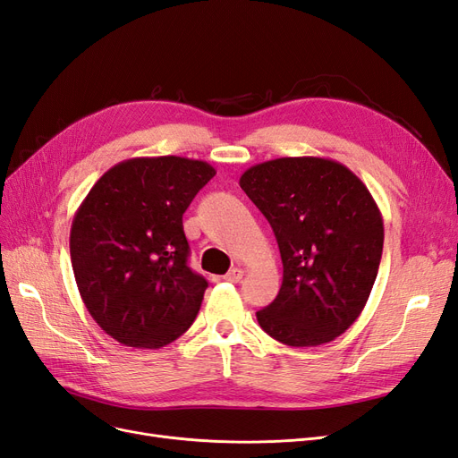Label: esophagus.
<instances>
[{
    "mask_svg": "<svg viewBox=\"0 0 458 458\" xmlns=\"http://www.w3.org/2000/svg\"><path fill=\"white\" fill-rule=\"evenodd\" d=\"M242 276H244V271H242L241 267H233V269L224 276V279L229 281V283H239V281L242 279Z\"/></svg>",
    "mask_w": 458,
    "mask_h": 458,
    "instance_id": "esophagus-1",
    "label": "esophagus"
}]
</instances>
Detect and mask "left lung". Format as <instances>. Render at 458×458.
I'll return each instance as SVG.
<instances>
[{
	"label": "left lung",
	"instance_id": "obj_1",
	"mask_svg": "<svg viewBox=\"0 0 458 458\" xmlns=\"http://www.w3.org/2000/svg\"><path fill=\"white\" fill-rule=\"evenodd\" d=\"M239 183L269 221L283 259L281 290L256 313L259 327L293 348L338 338L361 315L382 258V214L367 185L318 157L256 164Z\"/></svg>",
	"mask_w": 458,
	"mask_h": 458
}]
</instances>
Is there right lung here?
I'll return each instance as SVG.
<instances>
[{"mask_svg":"<svg viewBox=\"0 0 458 458\" xmlns=\"http://www.w3.org/2000/svg\"><path fill=\"white\" fill-rule=\"evenodd\" d=\"M216 175L204 160L130 158L74 214L71 261L80 296L108 336L158 350L192 325L208 286L187 266L183 214Z\"/></svg>","mask_w":458,"mask_h":458,"instance_id":"1","label":"right lung"}]
</instances>
